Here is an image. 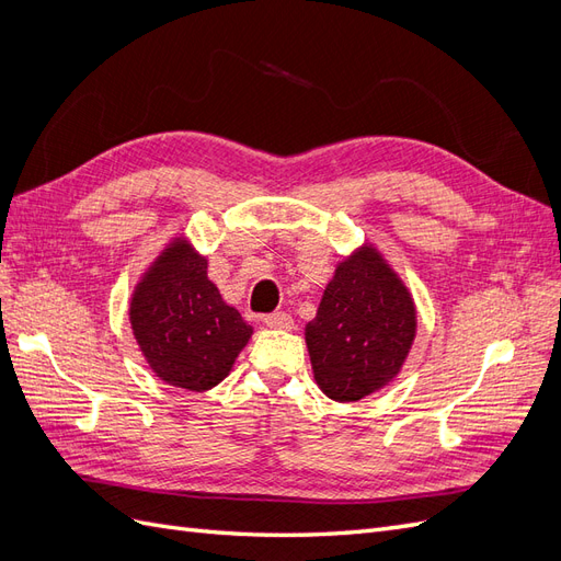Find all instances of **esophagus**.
I'll return each mask as SVG.
<instances>
[{
	"label": "esophagus",
	"mask_w": 561,
	"mask_h": 561,
	"mask_svg": "<svg viewBox=\"0 0 561 561\" xmlns=\"http://www.w3.org/2000/svg\"><path fill=\"white\" fill-rule=\"evenodd\" d=\"M264 325L266 328H274V330H293L295 328V320H293L290 313L278 311V313L264 316Z\"/></svg>",
	"instance_id": "34e87169"
}]
</instances>
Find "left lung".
<instances>
[{
  "label": "left lung",
  "mask_w": 561,
  "mask_h": 561,
  "mask_svg": "<svg viewBox=\"0 0 561 561\" xmlns=\"http://www.w3.org/2000/svg\"><path fill=\"white\" fill-rule=\"evenodd\" d=\"M416 336L412 293L369 243L336 264L304 328L313 379L328 398L358 402L393 381Z\"/></svg>",
  "instance_id": "obj_1"
}]
</instances>
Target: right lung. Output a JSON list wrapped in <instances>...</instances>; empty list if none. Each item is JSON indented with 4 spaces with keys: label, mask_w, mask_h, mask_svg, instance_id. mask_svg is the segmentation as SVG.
Returning a JSON list of instances; mask_svg holds the SVG:
<instances>
[{
    "label": "right lung",
    "mask_w": 561,
    "mask_h": 561,
    "mask_svg": "<svg viewBox=\"0 0 561 561\" xmlns=\"http://www.w3.org/2000/svg\"><path fill=\"white\" fill-rule=\"evenodd\" d=\"M130 330L149 369L178 388L210 390L252 336L241 313L208 278V260L175 236L147 266L130 295Z\"/></svg>",
    "instance_id": "1"
}]
</instances>
